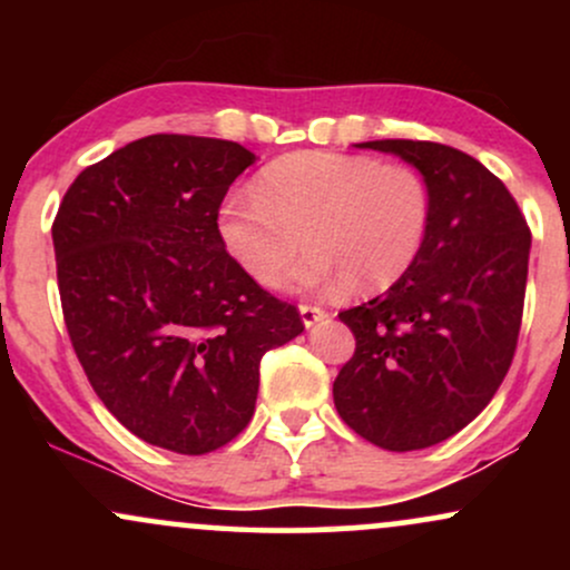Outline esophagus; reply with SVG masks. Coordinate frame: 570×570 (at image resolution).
Here are the masks:
<instances>
[{
	"label": "esophagus",
	"instance_id": "esophagus-1",
	"mask_svg": "<svg viewBox=\"0 0 570 570\" xmlns=\"http://www.w3.org/2000/svg\"><path fill=\"white\" fill-rule=\"evenodd\" d=\"M299 318H303V324L311 330V326H316L318 322H324L326 318V311L318 305H299Z\"/></svg>",
	"mask_w": 570,
	"mask_h": 570
}]
</instances>
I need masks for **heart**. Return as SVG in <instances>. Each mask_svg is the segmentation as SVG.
I'll use <instances>...</instances> for the list:
<instances>
[{
  "label": "heart",
  "mask_w": 570,
  "mask_h": 570,
  "mask_svg": "<svg viewBox=\"0 0 570 570\" xmlns=\"http://www.w3.org/2000/svg\"><path fill=\"white\" fill-rule=\"evenodd\" d=\"M217 225L227 254L259 284L284 273L305 233L313 248L284 278L286 289L377 294L421 257L431 189L402 163L303 149L267 163L254 189L227 195Z\"/></svg>",
  "instance_id": "heart-1"
}]
</instances>
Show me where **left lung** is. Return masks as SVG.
Wrapping results in <instances>:
<instances>
[{
    "mask_svg": "<svg viewBox=\"0 0 570 570\" xmlns=\"http://www.w3.org/2000/svg\"><path fill=\"white\" fill-rule=\"evenodd\" d=\"M426 179L431 227L407 276L340 313L356 337L332 396L358 436L394 453L423 450L474 421L509 372L531 230L509 189L461 149L362 141Z\"/></svg>",
    "mask_w": 570,
    "mask_h": 570,
    "instance_id": "left-lung-1",
    "label": "left lung"
}]
</instances>
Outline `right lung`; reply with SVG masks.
<instances>
[{"mask_svg":"<svg viewBox=\"0 0 570 570\" xmlns=\"http://www.w3.org/2000/svg\"><path fill=\"white\" fill-rule=\"evenodd\" d=\"M257 160L235 141L155 134L85 168L53 246L85 375L139 440L181 455L248 426L265 351L305 330L219 238V206Z\"/></svg>","mask_w":570,"mask_h":570,"instance_id":"obj_1","label":"right lung"}]
</instances>
